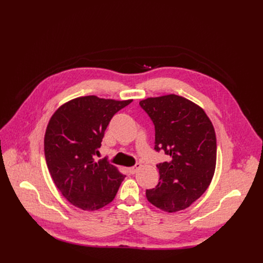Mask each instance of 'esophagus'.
I'll use <instances>...</instances> for the list:
<instances>
[{
    "label": "esophagus",
    "mask_w": 263,
    "mask_h": 263,
    "mask_svg": "<svg viewBox=\"0 0 263 263\" xmlns=\"http://www.w3.org/2000/svg\"><path fill=\"white\" fill-rule=\"evenodd\" d=\"M139 168H141V164H140V163H136L135 166L129 168V173L133 175V174H135V173L137 172V170H139Z\"/></svg>",
    "instance_id": "obj_1"
}]
</instances>
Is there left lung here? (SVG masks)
<instances>
[{
	"instance_id": "1",
	"label": "left lung",
	"mask_w": 263,
	"mask_h": 263,
	"mask_svg": "<svg viewBox=\"0 0 263 263\" xmlns=\"http://www.w3.org/2000/svg\"><path fill=\"white\" fill-rule=\"evenodd\" d=\"M156 129L157 151L170 157L157 165L160 174L146 197L170 213L184 210L209 187L216 165V137L204 110L191 100L166 95L140 101Z\"/></svg>"
}]
</instances>
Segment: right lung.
Masks as SVG:
<instances>
[{
  "label": "right lung",
  "instance_id": "add662e5",
  "mask_svg": "<svg viewBox=\"0 0 263 263\" xmlns=\"http://www.w3.org/2000/svg\"><path fill=\"white\" fill-rule=\"evenodd\" d=\"M132 100L79 97L61 105L45 134V157L53 182L63 196L84 211L112 202L124 179L105 160L95 161L112 117Z\"/></svg>",
  "mask_w": 263,
  "mask_h": 263
}]
</instances>
